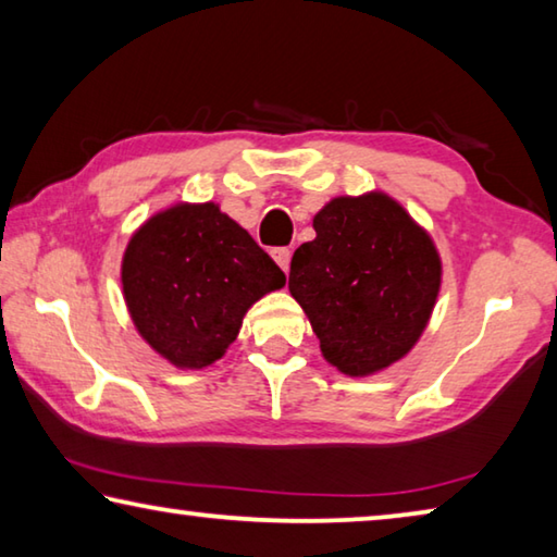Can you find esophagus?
Listing matches in <instances>:
<instances>
[{
  "instance_id": "34e87169",
  "label": "esophagus",
  "mask_w": 557,
  "mask_h": 557,
  "mask_svg": "<svg viewBox=\"0 0 557 557\" xmlns=\"http://www.w3.org/2000/svg\"><path fill=\"white\" fill-rule=\"evenodd\" d=\"M272 258H275V262H277L282 270L289 272V260H292V250L289 248H275V250H272Z\"/></svg>"
}]
</instances>
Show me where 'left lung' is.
Wrapping results in <instances>:
<instances>
[{"instance_id":"left-lung-1","label":"left lung","mask_w":557,"mask_h":557,"mask_svg":"<svg viewBox=\"0 0 557 557\" xmlns=\"http://www.w3.org/2000/svg\"><path fill=\"white\" fill-rule=\"evenodd\" d=\"M314 231L292 256V297L338 371L388 369L430 322L442 282L435 243L381 191L332 199L314 215Z\"/></svg>"}]
</instances>
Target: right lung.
<instances>
[{"mask_svg":"<svg viewBox=\"0 0 557 557\" xmlns=\"http://www.w3.org/2000/svg\"><path fill=\"white\" fill-rule=\"evenodd\" d=\"M282 272L215 203H176L135 231L122 258V292L145 342L178 369L225 354L243 317Z\"/></svg>","mask_w":557,"mask_h":557,"instance_id":"add662e5","label":"right lung"}]
</instances>
